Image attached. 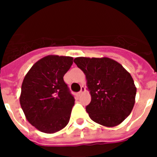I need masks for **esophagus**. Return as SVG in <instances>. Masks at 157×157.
Segmentation results:
<instances>
[{
  "label": "esophagus",
  "instance_id": "1",
  "mask_svg": "<svg viewBox=\"0 0 157 157\" xmlns=\"http://www.w3.org/2000/svg\"><path fill=\"white\" fill-rule=\"evenodd\" d=\"M85 92H86V88H85L84 86H82V87H81V90H80V91L79 92L78 95H79V96H80V95H81L82 93H85Z\"/></svg>",
  "mask_w": 157,
  "mask_h": 157
}]
</instances>
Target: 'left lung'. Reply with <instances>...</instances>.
Listing matches in <instances>:
<instances>
[{
  "label": "left lung",
  "instance_id": "obj_1",
  "mask_svg": "<svg viewBox=\"0 0 157 157\" xmlns=\"http://www.w3.org/2000/svg\"><path fill=\"white\" fill-rule=\"evenodd\" d=\"M74 62L86 75L91 95V102L86 107L90 118L105 127L121 124L135 103L137 88L130 73L106 57H78Z\"/></svg>",
  "mask_w": 157,
  "mask_h": 157
}]
</instances>
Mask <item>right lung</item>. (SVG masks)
<instances>
[{
  "instance_id": "add662e5",
  "label": "right lung",
  "mask_w": 157,
  "mask_h": 157,
  "mask_svg": "<svg viewBox=\"0 0 157 157\" xmlns=\"http://www.w3.org/2000/svg\"><path fill=\"white\" fill-rule=\"evenodd\" d=\"M73 60L69 56H45L23 79L20 105L27 121L42 132L53 134L68 124L75 100L63 77Z\"/></svg>"
}]
</instances>
